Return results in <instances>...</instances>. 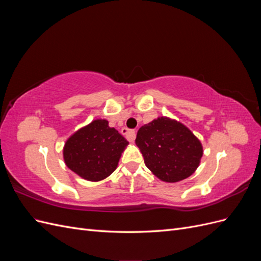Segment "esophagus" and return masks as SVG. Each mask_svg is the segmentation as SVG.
Here are the masks:
<instances>
[{"instance_id":"esophagus-1","label":"esophagus","mask_w":261,"mask_h":261,"mask_svg":"<svg viewBox=\"0 0 261 261\" xmlns=\"http://www.w3.org/2000/svg\"><path fill=\"white\" fill-rule=\"evenodd\" d=\"M122 134L130 141V143L135 140V138H136V133L134 129H128V128L124 127V128H122Z\"/></svg>"}]
</instances>
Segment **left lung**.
<instances>
[{
	"instance_id": "8db88e82",
	"label": "left lung",
	"mask_w": 261,
	"mask_h": 261,
	"mask_svg": "<svg viewBox=\"0 0 261 261\" xmlns=\"http://www.w3.org/2000/svg\"><path fill=\"white\" fill-rule=\"evenodd\" d=\"M135 141L146 167L168 183L191 176L199 167L203 153L200 140L192 130L167 116L141 126Z\"/></svg>"
}]
</instances>
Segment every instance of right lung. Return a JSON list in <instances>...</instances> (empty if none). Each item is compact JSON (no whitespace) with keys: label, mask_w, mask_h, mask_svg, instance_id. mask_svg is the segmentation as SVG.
<instances>
[{"label":"right lung","mask_w":261,"mask_h":261,"mask_svg":"<svg viewBox=\"0 0 261 261\" xmlns=\"http://www.w3.org/2000/svg\"><path fill=\"white\" fill-rule=\"evenodd\" d=\"M128 141L107 120H94L75 132L63 148L67 168L84 179L99 181L115 171Z\"/></svg>","instance_id":"right-lung-1"}]
</instances>
